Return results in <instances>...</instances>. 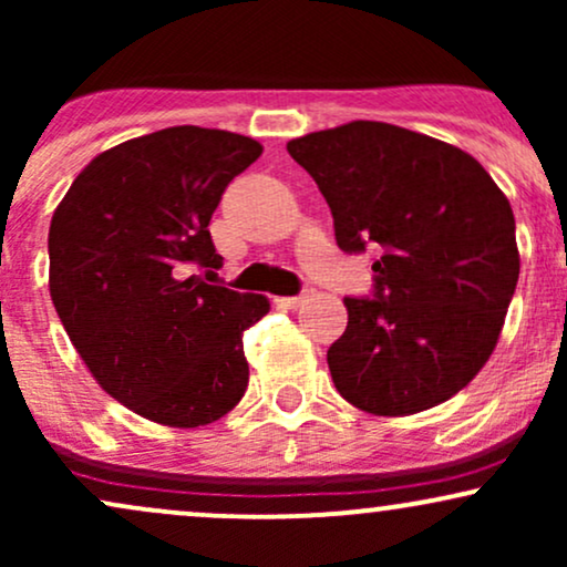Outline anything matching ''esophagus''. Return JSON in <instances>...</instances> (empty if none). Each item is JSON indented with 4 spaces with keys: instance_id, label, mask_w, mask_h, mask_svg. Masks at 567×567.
I'll return each instance as SVG.
<instances>
[{
    "instance_id": "34e87169",
    "label": "esophagus",
    "mask_w": 567,
    "mask_h": 567,
    "mask_svg": "<svg viewBox=\"0 0 567 567\" xmlns=\"http://www.w3.org/2000/svg\"><path fill=\"white\" fill-rule=\"evenodd\" d=\"M277 303L282 306V309H298V306L306 303V296H285L277 298Z\"/></svg>"
}]
</instances>
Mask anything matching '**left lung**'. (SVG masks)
Returning <instances> with one entry per match:
<instances>
[{"instance_id":"8db88e82","label":"left lung","mask_w":567,"mask_h":567,"mask_svg":"<svg viewBox=\"0 0 567 567\" xmlns=\"http://www.w3.org/2000/svg\"><path fill=\"white\" fill-rule=\"evenodd\" d=\"M288 152L320 186L338 247L381 252L373 298H343L336 389L373 415L451 400L496 349L517 288L506 194L472 154L386 122L309 133Z\"/></svg>"}]
</instances>
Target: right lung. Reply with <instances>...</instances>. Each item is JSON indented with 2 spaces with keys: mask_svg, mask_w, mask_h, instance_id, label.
Segmentation results:
<instances>
[{
  "mask_svg": "<svg viewBox=\"0 0 567 567\" xmlns=\"http://www.w3.org/2000/svg\"><path fill=\"white\" fill-rule=\"evenodd\" d=\"M264 146L167 127L97 154L50 220V298L93 379L162 426L213 424L243 400V333L269 298L186 277L218 269L213 213Z\"/></svg>",
  "mask_w": 567,
  "mask_h": 567,
  "instance_id": "right-lung-1",
  "label": "right lung"
}]
</instances>
